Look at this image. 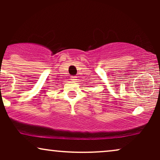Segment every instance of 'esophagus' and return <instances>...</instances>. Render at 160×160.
I'll return each instance as SVG.
<instances>
[{"label":"esophagus","mask_w":160,"mask_h":160,"mask_svg":"<svg viewBox=\"0 0 160 160\" xmlns=\"http://www.w3.org/2000/svg\"><path fill=\"white\" fill-rule=\"evenodd\" d=\"M71 80H73V81H76V80H78V79H77V77L76 76H72L71 78Z\"/></svg>","instance_id":"34e87169"}]
</instances>
